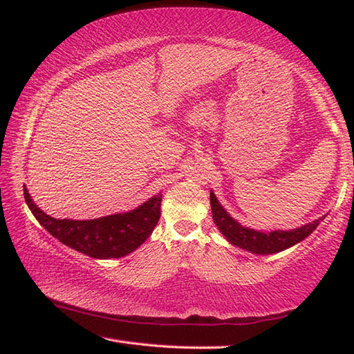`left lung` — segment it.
<instances>
[{"label":"left lung","mask_w":354,"mask_h":354,"mask_svg":"<svg viewBox=\"0 0 354 354\" xmlns=\"http://www.w3.org/2000/svg\"><path fill=\"white\" fill-rule=\"evenodd\" d=\"M209 202H212L213 221L216 223V227L219 228V231L223 234V237L227 239L231 245L259 255L280 252L299 243L301 240L309 237L312 232L317 230L319 222L326 219V216H322L319 219L310 223H306L303 227L295 230H275L263 232L243 227V225H240L236 219H232L227 209H225L221 205V202L217 201L213 190L209 192Z\"/></svg>","instance_id":"8db88e82"}]
</instances>
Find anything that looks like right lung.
<instances>
[{
  "label": "right lung",
  "instance_id": "1",
  "mask_svg": "<svg viewBox=\"0 0 354 354\" xmlns=\"http://www.w3.org/2000/svg\"><path fill=\"white\" fill-rule=\"evenodd\" d=\"M24 198L36 221L59 242L93 259H120L137 250L152 234L161 216V192L131 212L91 221L55 219L37 207L24 185Z\"/></svg>",
  "mask_w": 354,
  "mask_h": 354
}]
</instances>
